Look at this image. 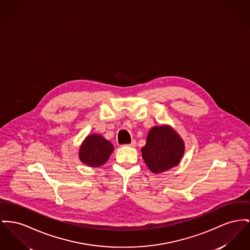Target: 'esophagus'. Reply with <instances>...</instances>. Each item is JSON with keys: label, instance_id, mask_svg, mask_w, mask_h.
I'll return each mask as SVG.
<instances>
[{"label": "esophagus", "instance_id": "34e87169", "mask_svg": "<svg viewBox=\"0 0 250 250\" xmlns=\"http://www.w3.org/2000/svg\"><path fill=\"white\" fill-rule=\"evenodd\" d=\"M127 146H129L134 147L136 146V141L135 140H132L131 141V143L129 144V145H127Z\"/></svg>", "mask_w": 250, "mask_h": 250}]
</instances>
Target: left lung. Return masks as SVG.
<instances>
[{
	"instance_id": "1",
	"label": "left lung",
	"mask_w": 250,
	"mask_h": 250,
	"mask_svg": "<svg viewBox=\"0 0 250 250\" xmlns=\"http://www.w3.org/2000/svg\"><path fill=\"white\" fill-rule=\"evenodd\" d=\"M184 148L183 141L170 126H155L148 133L142 153L151 172L158 174L177 165Z\"/></svg>"
}]
</instances>
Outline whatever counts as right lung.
I'll return each instance as SVG.
<instances>
[{
    "instance_id": "add662e5",
    "label": "right lung",
    "mask_w": 250,
    "mask_h": 250,
    "mask_svg": "<svg viewBox=\"0 0 250 250\" xmlns=\"http://www.w3.org/2000/svg\"><path fill=\"white\" fill-rule=\"evenodd\" d=\"M112 144L100 135H91L87 137L80 147L79 158L81 162L91 167L103 165L113 152Z\"/></svg>"
}]
</instances>
